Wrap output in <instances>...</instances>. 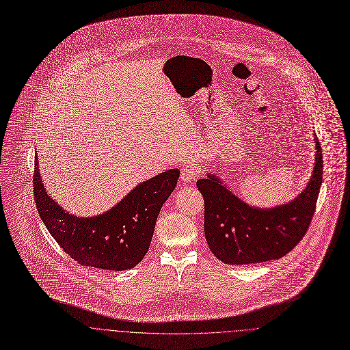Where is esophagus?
<instances>
[{"mask_svg":"<svg viewBox=\"0 0 350 350\" xmlns=\"http://www.w3.org/2000/svg\"><path fill=\"white\" fill-rule=\"evenodd\" d=\"M201 174V170L196 165V164H186L182 171H180V179L183 182H190L193 180L196 176H198Z\"/></svg>","mask_w":350,"mask_h":350,"instance_id":"34e87169","label":"esophagus"}]
</instances>
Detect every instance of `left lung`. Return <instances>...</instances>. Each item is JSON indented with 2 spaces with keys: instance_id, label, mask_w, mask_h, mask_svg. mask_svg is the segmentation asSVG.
Instances as JSON below:
<instances>
[{
  "instance_id": "8db88e82",
  "label": "left lung",
  "mask_w": 350,
  "mask_h": 350,
  "mask_svg": "<svg viewBox=\"0 0 350 350\" xmlns=\"http://www.w3.org/2000/svg\"><path fill=\"white\" fill-rule=\"evenodd\" d=\"M316 163L306 189L275 208L247 205L213 174L197 180L204 198V233L209 250L228 265L280 259L306 234L323 182V154L316 137Z\"/></svg>"
}]
</instances>
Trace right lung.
Wrapping results in <instances>:
<instances>
[{"instance_id": "obj_1", "label": "right lung", "mask_w": 350, "mask_h": 350, "mask_svg": "<svg viewBox=\"0 0 350 350\" xmlns=\"http://www.w3.org/2000/svg\"><path fill=\"white\" fill-rule=\"evenodd\" d=\"M33 191L37 211L55 241L83 266L105 270L135 267L146 255L160 209L174 191L179 170H168L137 185L110 211L92 218L70 215L42 185L37 156Z\"/></svg>"}]
</instances>
